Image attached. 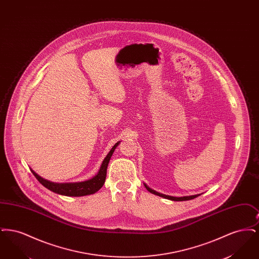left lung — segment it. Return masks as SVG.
Here are the masks:
<instances>
[{
	"instance_id": "8db88e82",
	"label": "left lung",
	"mask_w": 259,
	"mask_h": 259,
	"mask_svg": "<svg viewBox=\"0 0 259 259\" xmlns=\"http://www.w3.org/2000/svg\"><path fill=\"white\" fill-rule=\"evenodd\" d=\"M145 186H146V188L148 189V191L150 192V193H153V194H155V195H158V196H160V197L166 198V199H169V200H172V201H186V200H191V199H194V198L198 197L200 194H197V195H191V196H184V197H172V196H169V195H165V194H162V193H159V192H157V191H155V190H152L151 188H149L148 185H146V184H144Z\"/></svg>"
}]
</instances>
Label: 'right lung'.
Listing matches in <instances>:
<instances>
[{"mask_svg": "<svg viewBox=\"0 0 259 259\" xmlns=\"http://www.w3.org/2000/svg\"><path fill=\"white\" fill-rule=\"evenodd\" d=\"M118 144H119V142H117L111 148V151L108 153V155L103 161L98 174L95 177H93L92 179L85 181V182L69 183V184H56V183H52V182L42 179L41 177H39L37 172H34L33 170H31V172H33V175L36 177V179L41 185H44L45 187H47L48 189L51 190V191L57 193V194H61V195H65V196H73V197L94 194L105 184L106 176H107V168H108L109 162H110V159H111V155H112L114 149L118 146Z\"/></svg>", "mask_w": 259, "mask_h": 259, "instance_id": "add662e5", "label": "right lung"}]
</instances>
